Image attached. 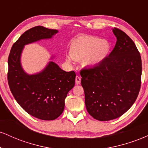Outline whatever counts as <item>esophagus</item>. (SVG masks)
<instances>
[{
	"label": "esophagus",
	"instance_id": "obj_1",
	"mask_svg": "<svg viewBox=\"0 0 148 148\" xmlns=\"http://www.w3.org/2000/svg\"><path fill=\"white\" fill-rule=\"evenodd\" d=\"M75 81H76V85H79L80 84H81V78H80L79 76H76Z\"/></svg>",
	"mask_w": 148,
	"mask_h": 148
}]
</instances>
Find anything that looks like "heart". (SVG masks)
<instances>
[{
	"instance_id": "b5f03b06",
	"label": "heart",
	"mask_w": 148,
	"mask_h": 148,
	"mask_svg": "<svg viewBox=\"0 0 148 148\" xmlns=\"http://www.w3.org/2000/svg\"><path fill=\"white\" fill-rule=\"evenodd\" d=\"M111 50L108 40L92 35H81L74 39L69 46V56L66 57L67 62L82 60L85 68L97 67L104 62Z\"/></svg>"
}]
</instances>
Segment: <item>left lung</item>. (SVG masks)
<instances>
[{"label": "left lung", "mask_w": 148, "mask_h": 148, "mask_svg": "<svg viewBox=\"0 0 148 148\" xmlns=\"http://www.w3.org/2000/svg\"><path fill=\"white\" fill-rule=\"evenodd\" d=\"M115 46L100 65L81 71L85 103L90 115L108 121L123 115L135 102L141 84V58L126 33L113 28Z\"/></svg>", "instance_id": "8db88e82"}]
</instances>
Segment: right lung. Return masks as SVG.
<instances>
[{
    "instance_id": "obj_1",
    "label": "right lung",
    "mask_w": 148,
    "mask_h": 148,
    "mask_svg": "<svg viewBox=\"0 0 148 148\" xmlns=\"http://www.w3.org/2000/svg\"><path fill=\"white\" fill-rule=\"evenodd\" d=\"M58 33L41 25L30 28L13 45L8 58V84L14 99L25 111L43 120H55L62 114L76 74L62 70L53 62L56 56H52L42 71L29 74L22 67L21 54L25 45L52 39Z\"/></svg>"
}]
</instances>
